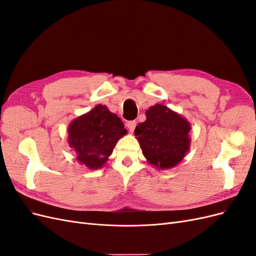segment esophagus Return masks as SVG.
<instances>
[{"label":"esophagus","mask_w":256,"mask_h":256,"mask_svg":"<svg viewBox=\"0 0 256 256\" xmlns=\"http://www.w3.org/2000/svg\"><path fill=\"white\" fill-rule=\"evenodd\" d=\"M136 126V120H131V122H127V127H128L130 132H134Z\"/></svg>","instance_id":"1"}]
</instances>
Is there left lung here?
I'll list each match as a JSON object with an SVG mask.
<instances>
[{"instance_id": "obj_1", "label": "left lung", "mask_w": 256, "mask_h": 256, "mask_svg": "<svg viewBox=\"0 0 256 256\" xmlns=\"http://www.w3.org/2000/svg\"><path fill=\"white\" fill-rule=\"evenodd\" d=\"M190 125L180 115L162 104L146 111V120L136 127L143 154L150 164L170 168L189 150Z\"/></svg>"}]
</instances>
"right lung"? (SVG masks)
Returning <instances> with one entry per match:
<instances>
[{"mask_svg": "<svg viewBox=\"0 0 256 256\" xmlns=\"http://www.w3.org/2000/svg\"><path fill=\"white\" fill-rule=\"evenodd\" d=\"M126 134L118 116L99 104L70 122L68 143L76 150L80 164L96 170L106 164L116 142Z\"/></svg>", "mask_w": 256, "mask_h": 256, "instance_id": "right-lung-1", "label": "right lung"}]
</instances>
